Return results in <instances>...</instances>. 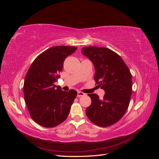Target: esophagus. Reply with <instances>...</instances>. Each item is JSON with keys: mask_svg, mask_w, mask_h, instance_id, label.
<instances>
[{"mask_svg": "<svg viewBox=\"0 0 159 159\" xmlns=\"http://www.w3.org/2000/svg\"><path fill=\"white\" fill-rule=\"evenodd\" d=\"M84 95H85V93H84L83 92H81V91H78V95H77V96H78V98L82 97V96H84Z\"/></svg>", "mask_w": 159, "mask_h": 159, "instance_id": "34e87169", "label": "esophagus"}]
</instances>
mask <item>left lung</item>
I'll return each instance as SVG.
<instances>
[{"instance_id":"obj_1","label":"left lung","mask_w":159,"mask_h":159,"mask_svg":"<svg viewBox=\"0 0 159 159\" xmlns=\"http://www.w3.org/2000/svg\"><path fill=\"white\" fill-rule=\"evenodd\" d=\"M81 52L93 63L94 79L105 91L102 99L97 94H88L91 103L86 109V115L96 125H112L119 121L129 107L132 94L131 72L121 57L106 48L84 47Z\"/></svg>"}]
</instances>
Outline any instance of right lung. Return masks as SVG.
I'll list each match as a JSON object with an SVG mask.
<instances>
[{
	"label": "right lung",
	"mask_w": 159,
	"mask_h": 159,
	"mask_svg": "<svg viewBox=\"0 0 159 159\" xmlns=\"http://www.w3.org/2000/svg\"><path fill=\"white\" fill-rule=\"evenodd\" d=\"M77 47H52L38 56L28 70L24 83V97L32 119L44 127H54L68 117L78 92L62 91L54 82L60 78L66 57Z\"/></svg>",
	"instance_id": "obj_1"
}]
</instances>
